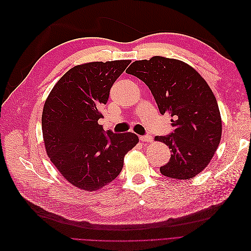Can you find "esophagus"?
Returning <instances> with one entry per match:
<instances>
[{
  "label": "esophagus",
  "mask_w": 251,
  "mask_h": 251,
  "mask_svg": "<svg viewBox=\"0 0 251 251\" xmlns=\"http://www.w3.org/2000/svg\"><path fill=\"white\" fill-rule=\"evenodd\" d=\"M139 139L142 142H151V140H153V137H151V135H143V136H140Z\"/></svg>",
  "instance_id": "esophagus-1"
}]
</instances>
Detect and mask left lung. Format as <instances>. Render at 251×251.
Wrapping results in <instances>:
<instances>
[{"label": "left lung", "instance_id": "left-lung-1", "mask_svg": "<svg viewBox=\"0 0 251 251\" xmlns=\"http://www.w3.org/2000/svg\"><path fill=\"white\" fill-rule=\"evenodd\" d=\"M151 90L161 114L169 113L174 131L155 140L172 150L160 172L174 179H191L206 168L217 151L222 123L217 100L207 82L189 65L154 56L127 68Z\"/></svg>", "mask_w": 251, "mask_h": 251}]
</instances>
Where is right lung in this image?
Here are the masks:
<instances>
[{
    "label": "right lung",
    "instance_id": "obj_1",
    "mask_svg": "<svg viewBox=\"0 0 251 251\" xmlns=\"http://www.w3.org/2000/svg\"><path fill=\"white\" fill-rule=\"evenodd\" d=\"M130 60L75 66L53 87L44 105L42 130L51 162L68 182L96 191L115 179L138 142L134 133H105L98 119L113 83Z\"/></svg>",
    "mask_w": 251,
    "mask_h": 251
}]
</instances>
